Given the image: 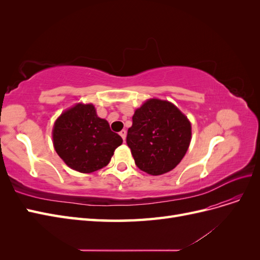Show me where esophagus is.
<instances>
[{
	"label": "esophagus",
	"mask_w": 260,
	"mask_h": 260,
	"mask_svg": "<svg viewBox=\"0 0 260 260\" xmlns=\"http://www.w3.org/2000/svg\"><path fill=\"white\" fill-rule=\"evenodd\" d=\"M119 135H120V137L122 138V140L124 141V140H125V137H127V131H125V130H121V131L119 132Z\"/></svg>",
	"instance_id": "1"
}]
</instances>
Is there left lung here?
Masks as SVG:
<instances>
[{"mask_svg":"<svg viewBox=\"0 0 260 260\" xmlns=\"http://www.w3.org/2000/svg\"><path fill=\"white\" fill-rule=\"evenodd\" d=\"M191 122L168 101L147 100L132 117L127 144L136 165L148 175L174 169L191 142Z\"/></svg>","mask_w":260,"mask_h":260,"instance_id":"8db88e82","label":"left lung"}]
</instances>
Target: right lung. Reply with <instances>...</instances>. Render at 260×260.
Returning a JSON list of instances; mask_svg holds the SVG:
<instances>
[{
    "instance_id": "add662e5",
    "label": "right lung",
    "mask_w": 260,
    "mask_h": 260,
    "mask_svg": "<svg viewBox=\"0 0 260 260\" xmlns=\"http://www.w3.org/2000/svg\"><path fill=\"white\" fill-rule=\"evenodd\" d=\"M122 139L105 119L98 117L92 104H77L54 123L53 144L68 167L90 174L107 166Z\"/></svg>"
}]
</instances>
